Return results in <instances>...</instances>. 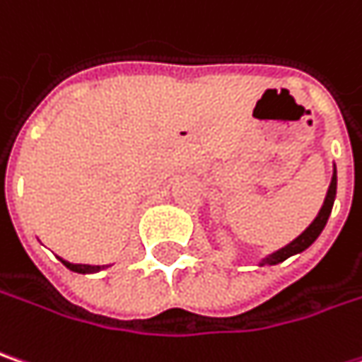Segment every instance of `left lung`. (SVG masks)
Wrapping results in <instances>:
<instances>
[{"label": "left lung", "mask_w": 362, "mask_h": 362, "mask_svg": "<svg viewBox=\"0 0 362 362\" xmlns=\"http://www.w3.org/2000/svg\"><path fill=\"white\" fill-rule=\"evenodd\" d=\"M336 186H338V176H336V165H334V172H332V180H329L328 186V192H326V199H324V204H322V209H320V213L315 215V219L311 221V223L293 240V242H288L287 245H283V247H279L276 252H272V254H268L264 256L262 260H258L256 264L258 266H274L279 264V262H283V260H287L291 256H295V254H301L303 250H308L309 245L313 244L317 238H320V233L324 231V227L328 223V217L329 213H332V206H334V201H336Z\"/></svg>", "instance_id": "left-lung-1"}]
</instances>
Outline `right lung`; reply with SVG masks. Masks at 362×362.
<instances>
[{
  "instance_id": "1",
  "label": "right lung",
  "mask_w": 362,
  "mask_h": 362,
  "mask_svg": "<svg viewBox=\"0 0 362 362\" xmlns=\"http://www.w3.org/2000/svg\"><path fill=\"white\" fill-rule=\"evenodd\" d=\"M59 260L67 266L69 270L79 272V274H94V272H100V270L108 268V264H74V262H67V260H63V258H59Z\"/></svg>"
}]
</instances>
